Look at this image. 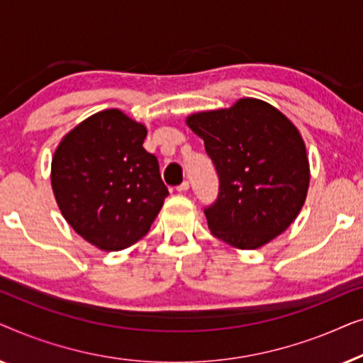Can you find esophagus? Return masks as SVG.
<instances>
[{"mask_svg":"<svg viewBox=\"0 0 363 363\" xmlns=\"http://www.w3.org/2000/svg\"><path fill=\"white\" fill-rule=\"evenodd\" d=\"M188 188H190V182H183V183H180V185L177 186V191H186Z\"/></svg>","mask_w":363,"mask_h":363,"instance_id":"1","label":"esophagus"}]
</instances>
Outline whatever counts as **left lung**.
Returning a JSON list of instances; mask_svg holds the SVG:
<instances>
[{
	"mask_svg": "<svg viewBox=\"0 0 363 363\" xmlns=\"http://www.w3.org/2000/svg\"><path fill=\"white\" fill-rule=\"evenodd\" d=\"M186 125L205 142L220 177L208 228L238 250H257L296 220L309 190L306 143L281 111L245 97L230 108L196 112Z\"/></svg>",
	"mask_w": 363,
	"mask_h": 363,
	"instance_id": "obj_1",
	"label": "left lung"
}]
</instances>
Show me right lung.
<instances>
[{"label":"right lung","mask_w":363,"mask_h":363,"mask_svg":"<svg viewBox=\"0 0 363 363\" xmlns=\"http://www.w3.org/2000/svg\"><path fill=\"white\" fill-rule=\"evenodd\" d=\"M147 127L118 108L87 117L54 152L51 185L64 220L102 251L132 246L150 230L168 196Z\"/></svg>","instance_id":"right-lung-1"}]
</instances>
